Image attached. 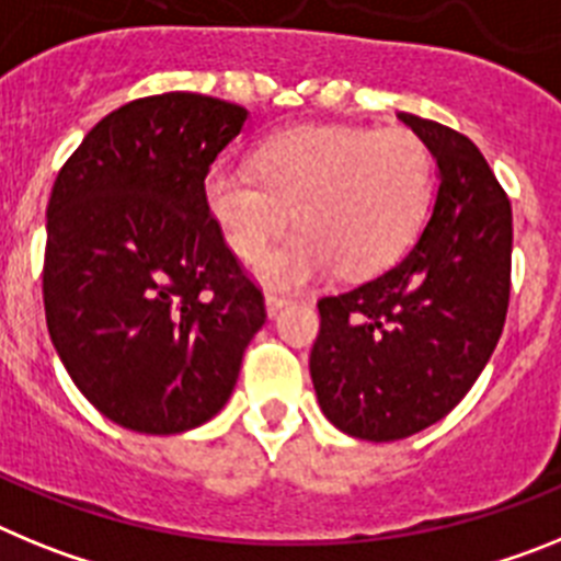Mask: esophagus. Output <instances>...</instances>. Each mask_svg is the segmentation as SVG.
Returning a JSON list of instances; mask_svg holds the SVG:
<instances>
[{"label": "esophagus", "mask_w": 561, "mask_h": 561, "mask_svg": "<svg viewBox=\"0 0 561 561\" xmlns=\"http://www.w3.org/2000/svg\"><path fill=\"white\" fill-rule=\"evenodd\" d=\"M264 304H266V314H270V317H277V314H280V311H284V306L289 304V297L275 295V291H266Z\"/></svg>", "instance_id": "obj_1"}]
</instances>
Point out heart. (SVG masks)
Instances as JSON below:
<instances>
[{
  "label": "heart",
  "instance_id": "heart-1",
  "mask_svg": "<svg viewBox=\"0 0 561 561\" xmlns=\"http://www.w3.org/2000/svg\"><path fill=\"white\" fill-rule=\"evenodd\" d=\"M255 168L213 162L205 205L244 261L297 216L300 230L255 264L275 289L304 286L334 266L351 277L390 266L419 232L433 191L427 148L401 128H295L261 142Z\"/></svg>",
  "mask_w": 561,
  "mask_h": 561
}]
</instances>
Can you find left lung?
<instances>
[{"instance_id": "8db88e82", "label": "left lung", "mask_w": 561, "mask_h": 561, "mask_svg": "<svg viewBox=\"0 0 561 561\" xmlns=\"http://www.w3.org/2000/svg\"><path fill=\"white\" fill-rule=\"evenodd\" d=\"M396 117L433 153V210L399 264L317 304L309 359L325 419L376 444L427 430L469 393L512 289V205L480 148L440 123Z\"/></svg>"}]
</instances>
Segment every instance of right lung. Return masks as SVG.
Returning a JSON list of instances; mask_svg holds the SVG:
<instances>
[{"mask_svg":"<svg viewBox=\"0 0 561 561\" xmlns=\"http://www.w3.org/2000/svg\"><path fill=\"white\" fill-rule=\"evenodd\" d=\"M244 106L168 92L106 114L47 205L44 314L76 388L108 421L176 435L219 413L266 320L205 176Z\"/></svg>","mask_w":561,"mask_h":561,"instance_id":"obj_1","label":"right lung"}]
</instances>
